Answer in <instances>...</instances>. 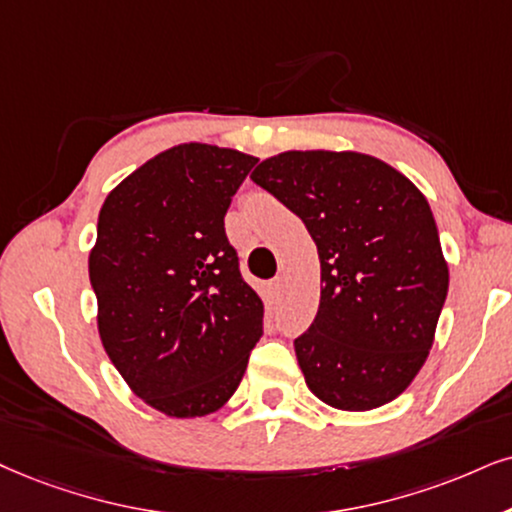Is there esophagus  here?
<instances>
[{"label":"esophagus","mask_w":512,"mask_h":512,"mask_svg":"<svg viewBox=\"0 0 512 512\" xmlns=\"http://www.w3.org/2000/svg\"><path fill=\"white\" fill-rule=\"evenodd\" d=\"M281 290H283V278H281V276H276L274 281L269 283V293L274 295V297H278V295H281Z\"/></svg>","instance_id":"34e87169"}]
</instances>
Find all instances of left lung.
I'll list each match as a JSON object with an SVG mask.
<instances>
[{
    "label": "left lung",
    "instance_id": "1",
    "mask_svg": "<svg viewBox=\"0 0 512 512\" xmlns=\"http://www.w3.org/2000/svg\"><path fill=\"white\" fill-rule=\"evenodd\" d=\"M250 179L302 219L319 250V312L295 338L309 390L342 411L399 397L428 359L449 290L428 200L354 151L278 153Z\"/></svg>",
    "mask_w": 512,
    "mask_h": 512
}]
</instances>
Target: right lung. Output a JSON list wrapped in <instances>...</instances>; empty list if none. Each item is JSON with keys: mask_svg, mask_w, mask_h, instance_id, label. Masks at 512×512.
<instances>
[{"mask_svg": "<svg viewBox=\"0 0 512 512\" xmlns=\"http://www.w3.org/2000/svg\"><path fill=\"white\" fill-rule=\"evenodd\" d=\"M257 158L181 144L108 193L89 281L99 335L125 383L172 418L222 409L262 338L264 304L224 231Z\"/></svg>", "mask_w": 512, "mask_h": 512, "instance_id": "add662e5", "label": "right lung"}]
</instances>
